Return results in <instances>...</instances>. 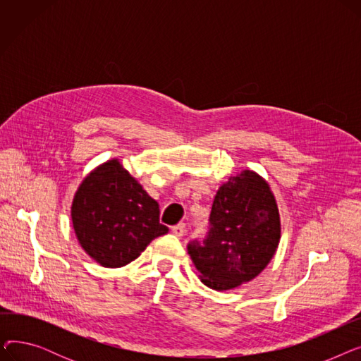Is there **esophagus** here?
Listing matches in <instances>:
<instances>
[{
	"instance_id": "esophagus-1",
	"label": "esophagus",
	"mask_w": 361,
	"mask_h": 361,
	"mask_svg": "<svg viewBox=\"0 0 361 361\" xmlns=\"http://www.w3.org/2000/svg\"><path fill=\"white\" fill-rule=\"evenodd\" d=\"M171 231H173V233H174V235H177V237H183V235H184V233H185V224L180 222V224L174 225L173 228H171Z\"/></svg>"
}]
</instances>
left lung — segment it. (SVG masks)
Wrapping results in <instances>:
<instances>
[{
  "instance_id": "left-lung-1",
  "label": "left lung",
  "mask_w": 361,
  "mask_h": 361,
  "mask_svg": "<svg viewBox=\"0 0 361 361\" xmlns=\"http://www.w3.org/2000/svg\"><path fill=\"white\" fill-rule=\"evenodd\" d=\"M209 225L203 243L187 245L204 286L225 291L256 278L281 238L278 206L267 180L244 169L224 183L214 199Z\"/></svg>"
}]
</instances>
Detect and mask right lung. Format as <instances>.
I'll use <instances>...</instances> for the list:
<instances>
[{"label": "right lung", "instance_id": "obj_1", "mask_svg": "<svg viewBox=\"0 0 361 361\" xmlns=\"http://www.w3.org/2000/svg\"><path fill=\"white\" fill-rule=\"evenodd\" d=\"M73 228L83 250L105 268H121L168 233L159 204L118 159L94 168L71 204Z\"/></svg>", "mask_w": 361, "mask_h": 361}]
</instances>
